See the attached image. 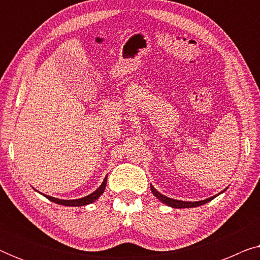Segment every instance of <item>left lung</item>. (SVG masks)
I'll return each mask as SVG.
<instances>
[{"instance_id":"left-lung-1","label":"left lung","mask_w":260,"mask_h":260,"mask_svg":"<svg viewBox=\"0 0 260 260\" xmlns=\"http://www.w3.org/2000/svg\"><path fill=\"white\" fill-rule=\"evenodd\" d=\"M150 189H151V193L154 194L159 201L163 202V204H166L167 206H170V207H173V208H193V207H199V206L207 204V202L213 200V199H214L215 197H218L219 194L223 193V191H225L227 188H226V189H223L222 191H220L219 194L214 195V197H211V198L206 199V200H201V201H181V200H175V199H172V198H167L166 195H163V194L159 193V191L156 190L152 184H150Z\"/></svg>"}]
</instances>
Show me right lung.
Returning a JSON list of instances; mask_svg holds the SVG:
<instances>
[{
    "instance_id": "add662e5",
    "label": "right lung",
    "mask_w": 260,
    "mask_h": 260,
    "mask_svg": "<svg viewBox=\"0 0 260 260\" xmlns=\"http://www.w3.org/2000/svg\"><path fill=\"white\" fill-rule=\"evenodd\" d=\"M106 181H108V175L105 176L103 183L93 191V193H91L90 195H87V197H84L81 199H76V200H62V199H56V198L49 197V195H45L42 193L41 194L44 195V197L47 198L48 200H51L52 202H55V204H58V205L70 206V207H80V206H86V205L92 204V202H94L103 193H104L105 187H106Z\"/></svg>"
}]
</instances>
